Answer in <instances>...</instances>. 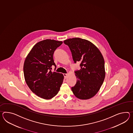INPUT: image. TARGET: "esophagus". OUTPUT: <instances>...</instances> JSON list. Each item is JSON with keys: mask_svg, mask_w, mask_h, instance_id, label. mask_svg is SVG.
<instances>
[{"mask_svg": "<svg viewBox=\"0 0 133 133\" xmlns=\"http://www.w3.org/2000/svg\"><path fill=\"white\" fill-rule=\"evenodd\" d=\"M67 74H63V75H64V78L66 79V78H67Z\"/></svg>", "mask_w": 133, "mask_h": 133, "instance_id": "1", "label": "esophagus"}]
</instances>
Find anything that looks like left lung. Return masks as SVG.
Returning <instances> with one entry per match:
<instances>
[{
  "label": "left lung",
  "instance_id": "left-lung-1",
  "mask_svg": "<svg viewBox=\"0 0 133 133\" xmlns=\"http://www.w3.org/2000/svg\"><path fill=\"white\" fill-rule=\"evenodd\" d=\"M63 42L70 49L75 63H81V69L75 71L77 81L71 90L75 97L81 99L93 97L105 77L102 55L93 43L85 39L75 37L65 40Z\"/></svg>",
  "mask_w": 133,
  "mask_h": 133
}]
</instances>
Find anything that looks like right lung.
<instances>
[{
    "label": "right lung",
    "mask_w": 133,
    "mask_h": 133,
    "mask_svg": "<svg viewBox=\"0 0 133 133\" xmlns=\"http://www.w3.org/2000/svg\"><path fill=\"white\" fill-rule=\"evenodd\" d=\"M62 41L45 39L36 43L25 59L23 73L26 84L31 90L39 97L49 99L58 94L64 76L52 72L56 66L53 59L55 50Z\"/></svg>",
    "instance_id": "right-lung-1"
}]
</instances>
